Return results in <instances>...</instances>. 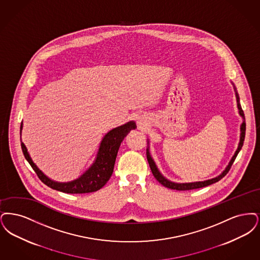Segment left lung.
Listing matches in <instances>:
<instances>
[{
    "instance_id": "8db88e82",
    "label": "left lung",
    "mask_w": 260,
    "mask_h": 260,
    "mask_svg": "<svg viewBox=\"0 0 260 260\" xmlns=\"http://www.w3.org/2000/svg\"><path fill=\"white\" fill-rule=\"evenodd\" d=\"M232 84H233L234 91H235V95H236V100H237V108L238 110H239V114H240V116L243 118V122H242V124L240 126V131H241V133H240V141H239V144H238L237 149H236V151H235L234 155L232 156V158L230 159V161H229L228 165L226 166L225 169L223 170V171H222L218 176H216V177L213 178V179H210V180H206V181H193V182H175V181H170V180H168L167 178H165V177L162 175V173H161V172L159 171L158 168H157V166H156V164H155L154 160H153V158L151 157V155H150V151H149V141L147 140V161H148L149 167H150V170H151V172H152V174H153L154 178H155V179H156V180H157V181H158L162 185H164V186H165V187H167V188L176 189V190H190V189H196V188H201V187H204V186H207V185H210V184L215 183L216 181L221 180V179L225 176L226 174L228 173V171H229L230 168H231V166H232V164H233L234 160H235L236 157H237L239 151L241 150V148H242L243 145H244L245 134H246V121H245V114H244V112H243V110H242V108H241V105H240V98H239V95H238L236 87H235V85H234V83H233V82H232Z\"/></svg>"
}]
</instances>
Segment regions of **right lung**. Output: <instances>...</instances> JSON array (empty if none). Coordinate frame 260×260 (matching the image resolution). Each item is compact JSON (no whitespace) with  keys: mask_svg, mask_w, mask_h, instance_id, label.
Returning <instances> with one entry per match:
<instances>
[{"mask_svg":"<svg viewBox=\"0 0 260 260\" xmlns=\"http://www.w3.org/2000/svg\"><path fill=\"white\" fill-rule=\"evenodd\" d=\"M23 122L20 126V134L22 132ZM137 128L135 121L131 120L125 124L115 127L109 131L103 137L99 149L95 160L92 165L86 170L78 179L67 182H60L49 179L39 167L35 164L31 158L27 147L21 141L23 154L26 160L29 162L40 180L47 186L58 191L71 193V194H82L89 193L101 189L102 187L110 180L113 175L114 162L117 155V151L120 147L121 142L125 137L131 131Z\"/></svg>","mask_w":260,"mask_h":260,"instance_id":"obj_1","label":"right lung"}]
</instances>
